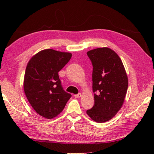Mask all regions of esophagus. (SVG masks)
I'll return each mask as SVG.
<instances>
[{
	"label": "esophagus",
	"instance_id": "1",
	"mask_svg": "<svg viewBox=\"0 0 154 154\" xmlns=\"http://www.w3.org/2000/svg\"><path fill=\"white\" fill-rule=\"evenodd\" d=\"M81 96H82V94H81V93H79V94H75V98H80Z\"/></svg>",
	"mask_w": 154,
	"mask_h": 154
}]
</instances>
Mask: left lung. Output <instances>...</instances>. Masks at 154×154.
<instances>
[{
  "mask_svg": "<svg viewBox=\"0 0 154 154\" xmlns=\"http://www.w3.org/2000/svg\"><path fill=\"white\" fill-rule=\"evenodd\" d=\"M93 66L92 90L94 105L86 111L98 123L110 120L123 105L128 86L126 70L119 56L108 48L87 52Z\"/></svg>",
  "mask_w": 154,
  "mask_h": 154,
  "instance_id": "obj_1",
  "label": "left lung"
}]
</instances>
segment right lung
Listing matches in <instances>:
<instances>
[{
    "instance_id": "add662e5",
    "label": "right lung",
    "mask_w": 154,
    "mask_h": 154,
    "mask_svg": "<svg viewBox=\"0 0 154 154\" xmlns=\"http://www.w3.org/2000/svg\"><path fill=\"white\" fill-rule=\"evenodd\" d=\"M71 56L69 52L48 49L38 52L28 62L24 90L34 110L43 118H55L71 97L63 90L58 76Z\"/></svg>"
}]
</instances>
